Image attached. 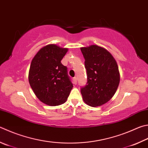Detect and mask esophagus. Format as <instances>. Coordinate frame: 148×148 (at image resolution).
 Segmentation results:
<instances>
[{"label":"esophagus","mask_w":148,"mask_h":148,"mask_svg":"<svg viewBox=\"0 0 148 148\" xmlns=\"http://www.w3.org/2000/svg\"><path fill=\"white\" fill-rule=\"evenodd\" d=\"M73 82H74V83L75 85L77 83V77H74V78H73Z\"/></svg>","instance_id":"esophagus-1"}]
</instances>
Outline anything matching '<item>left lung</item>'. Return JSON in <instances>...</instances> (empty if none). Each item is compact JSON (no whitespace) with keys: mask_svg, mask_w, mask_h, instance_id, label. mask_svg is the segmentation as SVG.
<instances>
[{"mask_svg":"<svg viewBox=\"0 0 148 148\" xmlns=\"http://www.w3.org/2000/svg\"><path fill=\"white\" fill-rule=\"evenodd\" d=\"M80 49L87 75V85L81 88L83 100L89 106H101L111 100L119 87V66L106 48L92 45Z\"/></svg>","mask_w":148,"mask_h":148,"instance_id":"8db88e82","label":"left lung"}]
</instances>
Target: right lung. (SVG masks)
<instances>
[{
	"label": "right lung",
	"mask_w": 148,
	"mask_h": 148,
	"mask_svg": "<svg viewBox=\"0 0 148 148\" xmlns=\"http://www.w3.org/2000/svg\"><path fill=\"white\" fill-rule=\"evenodd\" d=\"M67 52V48L48 45L41 48L32 61L29 85L37 98L48 106L65 103L73 87L66 66L61 63Z\"/></svg>",
	"instance_id": "obj_1"
}]
</instances>
